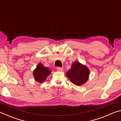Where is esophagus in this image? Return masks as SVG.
I'll list each match as a JSON object with an SVG mask.
<instances>
[{"instance_id":"1","label":"esophagus","mask_w":121,"mask_h":121,"mask_svg":"<svg viewBox=\"0 0 121 121\" xmlns=\"http://www.w3.org/2000/svg\"><path fill=\"white\" fill-rule=\"evenodd\" d=\"M56 69L58 71H60V72H62L63 71V69L62 68H61V67H58Z\"/></svg>"}]
</instances>
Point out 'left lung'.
I'll list each match as a JSON object with an SVG mask.
<instances>
[{
    "label": "left lung",
    "instance_id": "1",
    "mask_svg": "<svg viewBox=\"0 0 121 121\" xmlns=\"http://www.w3.org/2000/svg\"><path fill=\"white\" fill-rule=\"evenodd\" d=\"M90 73V70L87 67L75 61L65 74L71 82L76 85L81 86L89 79Z\"/></svg>",
    "mask_w": 121,
    "mask_h": 121
}]
</instances>
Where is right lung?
I'll return each instance as SVG.
<instances>
[{
	"mask_svg": "<svg viewBox=\"0 0 121 121\" xmlns=\"http://www.w3.org/2000/svg\"><path fill=\"white\" fill-rule=\"evenodd\" d=\"M51 72L52 71L48 67H45L42 63H38L36 68L33 71L35 80L39 83L44 82Z\"/></svg>",
	"mask_w": 121,
	"mask_h": 121,
	"instance_id": "add662e5",
	"label": "right lung"
}]
</instances>
